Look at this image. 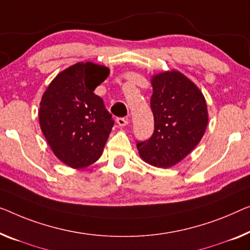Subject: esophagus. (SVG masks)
Segmentation results:
<instances>
[{
	"instance_id": "esophagus-1",
	"label": "esophagus",
	"mask_w": 250,
	"mask_h": 250,
	"mask_svg": "<svg viewBox=\"0 0 250 250\" xmlns=\"http://www.w3.org/2000/svg\"><path fill=\"white\" fill-rule=\"evenodd\" d=\"M117 124L119 126H125L129 124V120L126 118H119L117 120Z\"/></svg>"
}]
</instances>
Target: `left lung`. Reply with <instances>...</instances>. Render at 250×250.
I'll return each mask as SVG.
<instances>
[{
    "instance_id": "obj_1",
    "label": "left lung",
    "mask_w": 250,
    "mask_h": 250,
    "mask_svg": "<svg viewBox=\"0 0 250 250\" xmlns=\"http://www.w3.org/2000/svg\"><path fill=\"white\" fill-rule=\"evenodd\" d=\"M150 82L155 130L137 148L144 162L168 168L183 161L202 139L208 121L207 102L200 88L178 70L156 74Z\"/></svg>"
}]
</instances>
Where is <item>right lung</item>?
Instances as JSON below:
<instances>
[{
  "mask_svg": "<svg viewBox=\"0 0 250 250\" xmlns=\"http://www.w3.org/2000/svg\"><path fill=\"white\" fill-rule=\"evenodd\" d=\"M110 69L92 62H77L58 74L42 94L39 125L59 161L72 168L101 157L114 121L94 94Z\"/></svg>",
  "mask_w": 250,
  "mask_h": 250,
  "instance_id": "obj_1",
  "label": "right lung"
}]
</instances>
